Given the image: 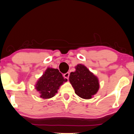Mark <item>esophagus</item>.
<instances>
[{"mask_svg": "<svg viewBox=\"0 0 134 134\" xmlns=\"http://www.w3.org/2000/svg\"><path fill=\"white\" fill-rule=\"evenodd\" d=\"M69 75H70V73H69V72H67V73H65V74H63V77H64L65 79L69 80Z\"/></svg>", "mask_w": 134, "mask_h": 134, "instance_id": "esophagus-1", "label": "esophagus"}]
</instances>
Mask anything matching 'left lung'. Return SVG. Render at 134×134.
I'll use <instances>...</instances> for the list:
<instances>
[{
    "mask_svg": "<svg viewBox=\"0 0 134 134\" xmlns=\"http://www.w3.org/2000/svg\"><path fill=\"white\" fill-rule=\"evenodd\" d=\"M75 69V71L71 72L69 77L75 93L81 98L91 99L99 89L98 78L83 64H77Z\"/></svg>",
    "mask_w": 134,
    "mask_h": 134,
    "instance_id": "obj_1",
    "label": "left lung"
}]
</instances>
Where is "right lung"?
<instances>
[{
	"instance_id": "1",
	"label": "right lung",
	"mask_w": 134,
	"mask_h": 134,
	"mask_svg": "<svg viewBox=\"0 0 134 134\" xmlns=\"http://www.w3.org/2000/svg\"><path fill=\"white\" fill-rule=\"evenodd\" d=\"M67 81L58 69L48 67L37 81L35 88L41 98L50 99L56 95L60 86Z\"/></svg>"
}]
</instances>
